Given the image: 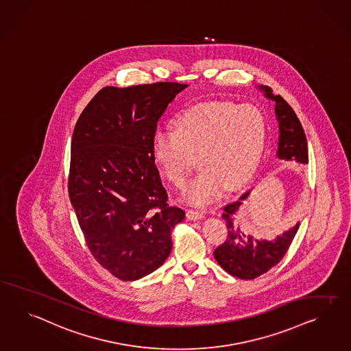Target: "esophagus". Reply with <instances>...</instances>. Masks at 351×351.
Here are the masks:
<instances>
[{
	"label": "esophagus",
	"mask_w": 351,
	"mask_h": 351,
	"mask_svg": "<svg viewBox=\"0 0 351 351\" xmlns=\"http://www.w3.org/2000/svg\"><path fill=\"white\" fill-rule=\"evenodd\" d=\"M187 216L191 220H197L205 217V211L204 210H197V208H191L187 211Z\"/></svg>",
	"instance_id": "1"
}]
</instances>
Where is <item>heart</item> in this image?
I'll return each mask as SVG.
<instances>
[{"label": "heart", "mask_w": 351, "mask_h": 351, "mask_svg": "<svg viewBox=\"0 0 351 351\" xmlns=\"http://www.w3.org/2000/svg\"><path fill=\"white\" fill-rule=\"evenodd\" d=\"M266 135L265 118L251 104L211 101L184 109L176 128H158L153 155L165 177L183 189L199 155L204 169L187 189L184 199L206 205L247 183L261 159Z\"/></svg>", "instance_id": "obj_1"}]
</instances>
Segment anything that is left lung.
I'll list each match as a JSON object with an SVG mask.
<instances>
[{
  "mask_svg": "<svg viewBox=\"0 0 351 351\" xmlns=\"http://www.w3.org/2000/svg\"><path fill=\"white\" fill-rule=\"evenodd\" d=\"M265 97L275 101V113L279 121V147L278 158L289 162H308V146L304 130L298 119L295 112L280 95H274L269 86H262ZM250 191L238 201L224 206L223 219L228 228V237L221 245L214 251L217 263L228 274L243 280H252L278 265L287 254L293 242L299 223L291 229L278 235L274 241H257L251 235H245L238 226L237 214L242 207L243 201L248 197Z\"/></svg>",
  "mask_w": 351,
  "mask_h": 351,
  "instance_id": "8db88e82",
  "label": "left lung"
}]
</instances>
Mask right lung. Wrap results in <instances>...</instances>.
<instances>
[{
	"mask_svg": "<svg viewBox=\"0 0 351 351\" xmlns=\"http://www.w3.org/2000/svg\"><path fill=\"white\" fill-rule=\"evenodd\" d=\"M186 84L106 86L76 122L69 196L93 257L123 281L159 269L171 251V229L184 219L153 155L158 121Z\"/></svg>",
	"mask_w": 351,
	"mask_h": 351,
	"instance_id": "obj_1",
	"label": "right lung"
}]
</instances>
